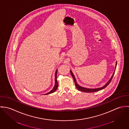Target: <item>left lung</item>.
<instances>
[{"mask_svg": "<svg viewBox=\"0 0 129 129\" xmlns=\"http://www.w3.org/2000/svg\"><path fill=\"white\" fill-rule=\"evenodd\" d=\"M116 66H117V62H116V63L115 69H116ZM115 72H114V73L113 74V75H112V76L110 79L109 80V81L105 85H104L103 87H101V88H96V89H88V88H84V87H82L80 86L79 85H78L77 84L76 81V79H75V77H74V74H73L72 72L71 71V74H72V76H73V78H74V83H75V86H76V87L77 88V89L78 90H80V91H81L85 92H94L98 91H99V90H102V89L105 88L106 86H107L109 85V84L110 83V82L111 81V80H112V78H113V77L114 74H115Z\"/></svg>", "mask_w": 129, "mask_h": 129, "instance_id": "1", "label": "left lung"}]
</instances>
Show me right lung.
<instances>
[{
	"label": "right lung",
	"mask_w": 129,
	"mask_h": 129,
	"mask_svg": "<svg viewBox=\"0 0 129 129\" xmlns=\"http://www.w3.org/2000/svg\"><path fill=\"white\" fill-rule=\"evenodd\" d=\"M56 77H57V71H56L55 74V86H54V88L51 91L46 93L45 95H48V94L52 93L55 92V90L57 89V88L58 87V83H57V80H56Z\"/></svg>",
	"instance_id": "obj_1"
}]
</instances>
